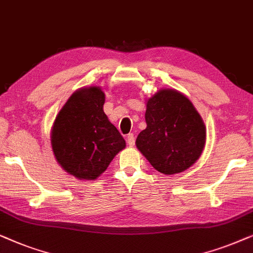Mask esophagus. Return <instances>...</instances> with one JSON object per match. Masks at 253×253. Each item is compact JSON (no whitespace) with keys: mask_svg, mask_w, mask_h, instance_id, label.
<instances>
[{"mask_svg":"<svg viewBox=\"0 0 253 253\" xmlns=\"http://www.w3.org/2000/svg\"><path fill=\"white\" fill-rule=\"evenodd\" d=\"M127 143H128V145H129V147H133V145L135 144V136H134V134H128L127 135Z\"/></svg>","mask_w":253,"mask_h":253,"instance_id":"esophagus-1","label":"esophagus"}]
</instances>
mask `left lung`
Returning <instances> with one entry per match:
<instances>
[{
	"mask_svg": "<svg viewBox=\"0 0 253 253\" xmlns=\"http://www.w3.org/2000/svg\"><path fill=\"white\" fill-rule=\"evenodd\" d=\"M147 128L136 147L152 167L164 174L189 169L205 147L206 128L188 97L174 89H161L148 99Z\"/></svg>",
	"mask_w": 253,
	"mask_h": 253,
	"instance_id": "left-lung-1",
	"label": "left lung"
}]
</instances>
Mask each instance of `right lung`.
Wrapping results in <instances>:
<instances>
[{"label": "right lung", "instance_id": "1", "mask_svg": "<svg viewBox=\"0 0 253 253\" xmlns=\"http://www.w3.org/2000/svg\"><path fill=\"white\" fill-rule=\"evenodd\" d=\"M99 87L74 91L57 115L51 128V147L63 169L77 179L95 180L126 147L119 130L103 111Z\"/></svg>", "mask_w": 253, "mask_h": 253}]
</instances>
